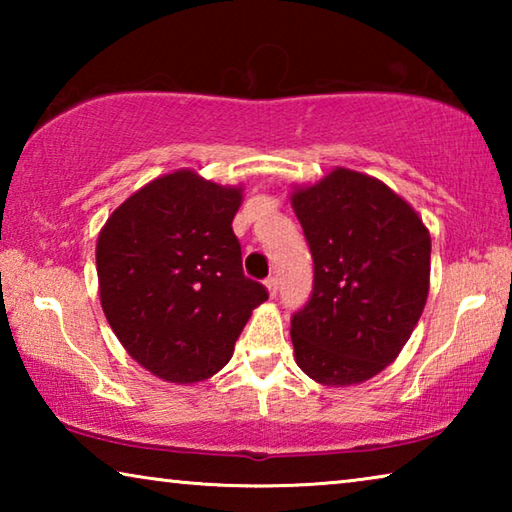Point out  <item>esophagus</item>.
I'll return each mask as SVG.
<instances>
[{"mask_svg": "<svg viewBox=\"0 0 512 512\" xmlns=\"http://www.w3.org/2000/svg\"><path fill=\"white\" fill-rule=\"evenodd\" d=\"M266 289H268V293H271V296H275V293H277V277L275 275L266 277Z\"/></svg>", "mask_w": 512, "mask_h": 512, "instance_id": "esophagus-1", "label": "esophagus"}]
</instances>
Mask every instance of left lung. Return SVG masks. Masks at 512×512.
<instances>
[{
	"label": "left lung",
	"mask_w": 512,
	"mask_h": 512,
	"mask_svg": "<svg viewBox=\"0 0 512 512\" xmlns=\"http://www.w3.org/2000/svg\"><path fill=\"white\" fill-rule=\"evenodd\" d=\"M291 205L314 257V289L291 318L300 370L318 384H361L393 363L429 293L431 237L381 180L334 169Z\"/></svg>",
	"instance_id": "1"
}]
</instances>
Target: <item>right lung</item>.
<instances>
[{
	"instance_id": "add662e5",
	"label": "right lung",
	"mask_w": 512,
	"mask_h": 512,
	"mask_svg": "<svg viewBox=\"0 0 512 512\" xmlns=\"http://www.w3.org/2000/svg\"><path fill=\"white\" fill-rule=\"evenodd\" d=\"M241 187L173 171L126 198L97 241L101 307L126 352L176 384L230 361L264 284L244 275L232 219Z\"/></svg>"
}]
</instances>
